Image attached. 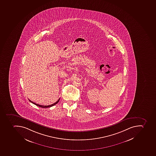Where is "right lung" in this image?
Returning <instances> with one entry per match:
<instances>
[{"label": "right lung", "instance_id": "right-lung-1", "mask_svg": "<svg viewBox=\"0 0 156 156\" xmlns=\"http://www.w3.org/2000/svg\"><path fill=\"white\" fill-rule=\"evenodd\" d=\"M59 100H60V98L58 99V100L57 102L53 104L52 105H48V106H44V105H39V104H37L33 102H32V101H31V100L29 99V101H30V102L32 103L33 104H34L36 105V106L40 107L42 108H50L51 107H52V106H54V105H56V104H57L59 102Z\"/></svg>", "mask_w": 156, "mask_h": 156}]
</instances>
